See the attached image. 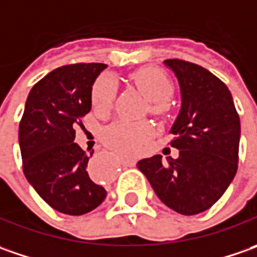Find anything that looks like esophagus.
Listing matches in <instances>:
<instances>
[{
    "label": "esophagus",
    "instance_id": "esophagus-1",
    "mask_svg": "<svg viewBox=\"0 0 257 257\" xmlns=\"http://www.w3.org/2000/svg\"><path fill=\"white\" fill-rule=\"evenodd\" d=\"M120 161H122V164L125 165V166H134V165H135V158L122 156V158H120Z\"/></svg>",
    "mask_w": 257,
    "mask_h": 257
}]
</instances>
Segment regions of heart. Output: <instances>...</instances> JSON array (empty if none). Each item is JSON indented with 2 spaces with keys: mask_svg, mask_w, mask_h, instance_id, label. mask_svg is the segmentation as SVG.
<instances>
[{
  "mask_svg": "<svg viewBox=\"0 0 257 257\" xmlns=\"http://www.w3.org/2000/svg\"><path fill=\"white\" fill-rule=\"evenodd\" d=\"M139 91L151 101L149 109L159 113L165 109V103L171 98L173 91L172 82L164 71L155 67H144L137 69L132 75ZM116 92V82L111 76H101L92 86L91 99L98 108H108ZM152 135V125L148 120L139 122H116L103 131L102 139L106 145L126 155H134L148 138Z\"/></svg>",
  "mask_w": 257,
  "mask_h": 257,
  "instance_id": "1",
  "label": "heart"
}]
</instances>
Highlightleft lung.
<instances>
[{
    "label": "left lung",
    "mask_w": 257,
    "mask_h": 257,
    "mask_svg": "<svg viewBox=\"0 0 257 257\" xmlns=\"http://www.w3.org/2000/svg\"><path fill=\"white\" fill-rule=\"evenodd\" d=\"M164 64L181 88V111L171 128V146L179 156H151L137 166L168 208L198 215L213 206L233 181L240 119L230 91L208 69L182 59Z\"/></svg>",
    "instance_id": "obj_1"
}]
</instances>
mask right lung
<instances>
[{"instance_id":"obj_1","label":"right lung","mask_w":257,"mask_h":257,"mask_svg":"<svg viewBox=\"0 0 257 257\" xmlns=\"http://www.w3.org/2000/svg\"><path fill=\"white\" fill-rule=\"evenodd\" d=\"M105 64L57 68L32 86L18 141L27 181L61 213L79 216L101 205L106 190L89 176V156L74 142L75 128L91 111L92 85Z\"/></svg>"}]
</instances>
